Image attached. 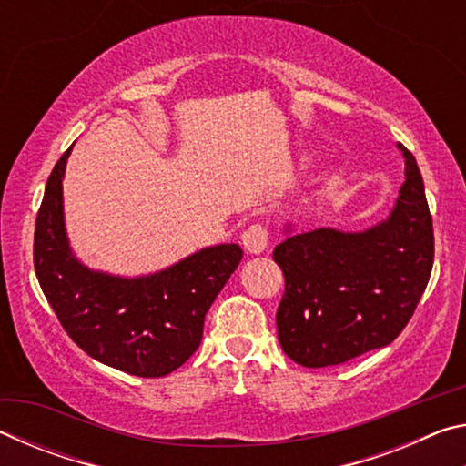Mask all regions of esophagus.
Instances as JSON below:
<instances>
[{
    "label": "esophagus",
    "instance_id": "1",
    "mask_svg": "<svg viewBox=\"0 0 466 466\" xmlns=\"http://www.w3.org/2000/svg\"><path fill=\"white\" fill-rule=\"evenodd\" d=\"M267 242H269V234H267V228L261 224H252L242 232V244L250 255L263 252L267 248Z\"/></svg>",
    "mask_w": 466,
    "mask_h": 466
}]
</instances>
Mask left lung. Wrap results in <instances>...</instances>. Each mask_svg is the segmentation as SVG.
<instances>
[{
    "mask_svg": "<svg viewBox=\"0 0 466 466\" xmlns=\"http://www.w3.org/2000/svg\"><path fill=\"white\" fill-rule=\"evenodd\" d=\"M389 219L366 232L333 228L289 234L273 250L286 291L279 302L281 350L299 366L345 364L392 343L411 320L433 265L431 214L415 156Z\"/></svg>",
    "mask_w": 466,
    "mask_h": 466,
    "instance_id": "left-lung-1",
    "label": "left lung"
}]
</instances>
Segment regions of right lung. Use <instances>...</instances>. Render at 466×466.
I'll list each match as a JSON object with an SVG mask.
<instances>
[{"label":"right lung","instance_id":"add662e5","mask_svg":"<svg viewBox=\"0 0 466 466\" xmlns=\"http://www.w3.org/2000/svg\"><path fill=\"white\" fill-rule=\"evenodd\" d=\"M72 147L55 164L35 226V271L72 341L100 364L133 376L175 372L203 337L209 306L236 271L242 248L218 244L146 278L90 271L72 255L61 180Z\"/></svg>","mask_w":466,"mask_h":466}]
</instances>
